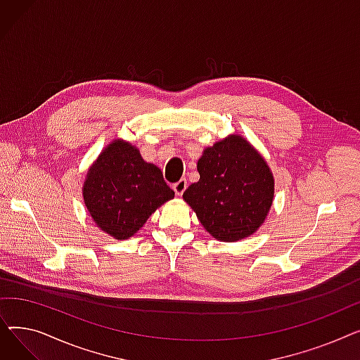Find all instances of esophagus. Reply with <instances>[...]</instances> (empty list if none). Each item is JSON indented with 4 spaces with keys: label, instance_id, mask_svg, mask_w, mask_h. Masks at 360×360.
Returning <instances> with one entry per match:
<instances>
[{
    "label": "esophagus",
    "instance_id": "esophagus-1",
    "mask_svg": "<svg viewBox=\"0 0 360 360\" xmlns=\"http://www.w3.org/2000/svg\"><path fill=\"white\" fill-rule=\"evenodd\" d=\"M172 188H174V191H175L176 195H182L184 191L186 190V181L185 179H179L178 182H175L172 185Z\"/></svg>",
    "mask_w": 360,
    "mask_h": 360
}]
</instances>
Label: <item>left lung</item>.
Wrapping results in <instances>:
<instances>
[{"instance_id": "left-lung-1", "label": "left lung", "mask_w": 360, "mask_h": 360, "mask_svg": "<svg viewBox=\"0 0 360 360\" xmlns=\"http://www.w3.org/2000/svg\"><path fill=\"white\" fill-rule=\"evenodd\" d=\"M184 200L213 238L236 242L266 220L274 198V178L258 151L242 136H229L202 151Z\"/></svg>"}]
</instances>
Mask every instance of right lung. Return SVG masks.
Masks as SVG:
<instances>
[{
    "mask_svg": "<svg viewBox=\"0 0 360 360\" xmlns=\"http://www.w3.org/2000/svg\"><path fill=\"white\" fill-rule=\"evenodd\" d=\"M174 197L162 170L147 163L139 148L124 140H113L105 147L83 185L89 214L101 231L118 240L134 236Z\"/></svg>",
    "mask_w": 360,
    "mask_h": 360,
    "instance_id": "1",
    "label": "right lung"
}]
</instances>
